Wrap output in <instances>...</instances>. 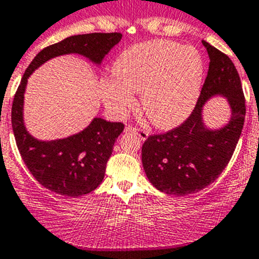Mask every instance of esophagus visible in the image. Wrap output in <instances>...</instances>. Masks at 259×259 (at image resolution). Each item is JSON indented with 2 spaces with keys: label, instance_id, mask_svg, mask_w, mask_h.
<instances>
[{
  "label": "esophagus",
  "instance_id": "obj_1",
  "mask_svg": "<svg viewBox=\"0 0 259 259\" xmlns=\"http://www.w3.org/2000/svg\"><path fill=\"white\" fill-rule=\"evenodd\" d=\"M124 132H125V134H127V132H131V134H136L137 136H139L140 139L142 140V141L147 140V137H149V132H147V131H145V130H141V128L131 127V125L125 127Z\"/></svg>",
  "mask_w": 259,
  "mask_h": 259
}]
</instances>
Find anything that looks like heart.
I'll list each match as a JSON object with an SVG mask.
<instances>
[{
	"instance_id": "b5f03b06",
	"label": "heart",
	"mask_w": 259,
	"mask_h": 259,
	"mask_svg": "<svg viewBox=\"0 0 259 259\" xmlns=\"http://www.w3.org/2000/svg\"><path fill=\"white\" fill-rule=\"evenodd\" d=\"M114 77L105 76L99 93L105 108L122 118L136 107L141 93L147 118L160 128L183 123L198 102L205 78V61L192 46L156 39L124 49L112 66Z\"/></svg>"
}]
</instances>
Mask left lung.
Returning a JSON list of instances; mask_svg holds the SVG:
<instances>
[{"label": "left lung", "instance_id": "left-lung-1", "mask_svg": "<svg viewBox=\"0 0 259 259\" xmlns=\"http://www.w3.org/2000/svg\"><path fill=\"white\" fill-rule=\"evenodd\" d=\"M202 44L210 65L196 108L183 124L147 137L142 146L147 179L166 194L196 193L215 182L230 161L244 124L245 100L235 66L210 43L202 40ZM216 96L227 99L231 119L223 127L211 128L203 119V109Z\"/></svg>", "mask_w": 259, "mask_h": 259}]
</instances>
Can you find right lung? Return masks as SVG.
Here are the masks:
<instances>
[{
    "mask_svg": "<svg viewBox=\"0 0 259 259\" xmlns=\"http://www.w3.org/2000/svg\"><path fill=\"white\" fill-rule=\"evenodd\" d=\"M122 39L120 33L72 35L47 47L35 56L15 94L11 122L17 149L34 178L49 191L66 197H80L97 189L104 179L107 161L123 123L95 117L78 134L65 139L38 140L26 130L24 99L31 73L49 60L78 54L99 67L110 49Z\"/></svg>",
    "mask_w": 259,
    "mask_h": 259,
    "instance_id": "obj_1",
    "label": "right lung"
}]
</instances>
